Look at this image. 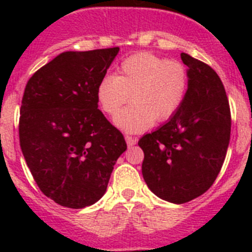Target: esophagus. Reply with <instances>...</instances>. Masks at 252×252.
Instances as JSON below:
<instances>
[{"label": "esophagus", "instance_id": "34e87169", "mask_svg": "<svg viewBox=\"0 0 252 252\" xmlns=\"http://www.w3.org/2000/svg\"><path fill=\"white\" fill-rule=\"evenodd\" d=\"M125 140H126V144H127L128 148H131V146L133 145H136V142H137V139L136 137H132V136H125Z\"/></svg>", "mask_w": 252, "mask_h": 252}]
</instances>
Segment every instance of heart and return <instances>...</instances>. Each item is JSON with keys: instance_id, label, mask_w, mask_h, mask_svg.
<instances>
[{"instance_id": "obj_1", "label": "heart", "mask_w": 252, "mask_h": 252, "mask_svg": "<svg viewBox=\"0 0 252 252\" xmlns=\"http://www.w3.org/2000/svg\"><path fill=\"white\" fill-rule=\"evenodd\" d=\"M188 86V70L183 63L142 51L126 58L116 75L102 77L95 97L104 113L115 116L131 94L133 104L113 122L125 132L136 133L150 128L155 120H170L183 104Z\"/></svg>"}]
</instances>
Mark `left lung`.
Wrapping results in <instances>:
<instances>
[{"mask_svg": "<svg viewBox=\"0 0 252 252\" xmlns=\"http://www.w3.org/2000/svg\"><path fill=\"white\" fill-rule=\"evenodd\" d=\"M188 66L186 99L168 122L140 139L142 177L151 192L182 204L207 192L223 165L230 144L226 91L209 65L182 53Z\"/></svg>", "mask_w": 252, "mask_h": 252, "instance_id": "obj_1", "label": "left lung"}]
</instances>
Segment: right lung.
<instances>
[{"mask_svg":"<svg viewBox=\"0 0 252 252\" xmlns=\"http://www.w3.org/2000/svg\"><path fill=\"white\" fill-rule=\"evenodd\" d=\"M119 51H64L26 84L20 146L40 190L60 206L79 209L99 201L113 165L127 149L95 97Z\"/></svg>","mask_w":252,"mask_h":252,"instance_id":"right-lung-1","label":"right lung"}]
</instances>
